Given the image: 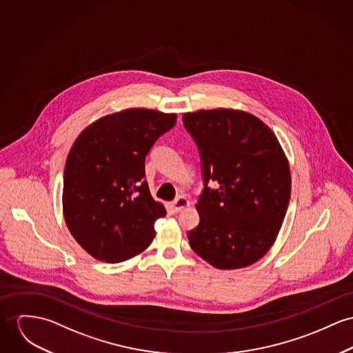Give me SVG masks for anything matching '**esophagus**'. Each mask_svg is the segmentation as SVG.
<instances>
[{
	"label": "esophagus",
	"instance_id": "34e87169",
	"mask_svg": "<svg viewBox=\"0 0 353 353\" xmlns=\"http://www.w3.org/2000/svg\"><path fill=\"white\" fill-rule=\"evenodd\" d=\"M188 205H190V201H188L184 196H179L177 199H174V200L172 201V207H173V210H174L176 212H179V211L187 208Z\"/></svg>",
	"mask_w": 353,
	"mask_h": 353
}]
</instances>
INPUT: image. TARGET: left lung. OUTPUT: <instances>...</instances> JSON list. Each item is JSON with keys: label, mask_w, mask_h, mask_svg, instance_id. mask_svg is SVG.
<instances>
[{"label": "left lung", "mask_w": 353, "mask_h": 353, "mask_svg": "<svg viewBox=\"0 0 353 353\" xmlns=\"http://www.w3.org/2000/svg\"><path fill=\"white\" fill-rule=\"evenodd\" d=\"M183 122L204 181L190 247L217 269L250 266L270 250L286 215L292 180L285 153L270 128L244 111L200 110Z\"/></svg>", "instance_id": "8db88e82"}]
</instances>
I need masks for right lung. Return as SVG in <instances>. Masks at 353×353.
<instances>
[{"label": "right lung", "mask_w": 353, "mask_h": 353, "mask_svg": "<svg viewBox=\"0 0 353 353\" xmlns=\"http://www.w3.org/2000/svg\"><path fill=\"white\" fill-rule=\"evenodd\" d=\"M176 118L156 110H123L90 125L72 145L64 169V219L94 258L119 263L152 243L154 223L166 211L150 194L145 160Z\"/></svg>", "instance_id": "right-lung-1"}]
</instances>
